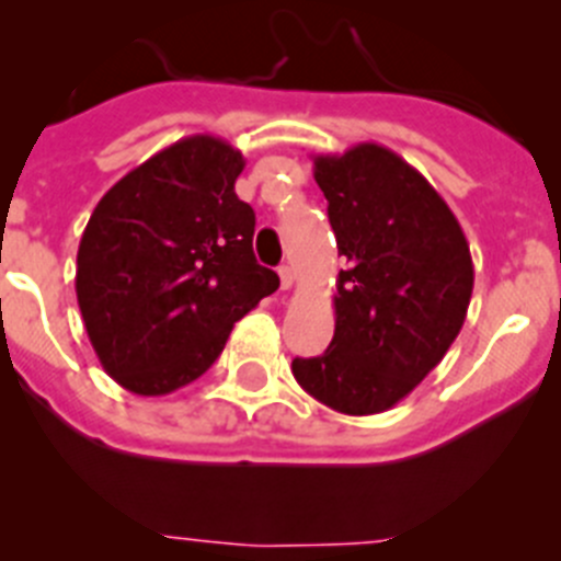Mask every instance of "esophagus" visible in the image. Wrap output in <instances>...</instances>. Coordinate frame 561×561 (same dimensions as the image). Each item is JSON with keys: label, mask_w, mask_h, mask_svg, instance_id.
Wrapping results in <instances>:
<instances>
[{"label": "esophagus", "mask_w": 561, "mask_h": 561, "mask_svg": "<svg viewBox=\"0 0 561 561\" xmlns=\"http://www.w3.org/2000/svg\"><path fill=\"white\" fill-rule=\"evenodd\" d=\"M279 282H282V290H290L293 282H296V271L290 265H282L279 268Z\"/></svg>", "instance_id": "1"}]
</instances>
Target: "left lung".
Returning a JSON list of instances; mask_svg holds the SVG:
<instances>
[{"label": "left lung", "mask_w": 561, "mask_h": 561, "mask_svg": "<svg viewBox=\"0 0 561 561\" xmlns=\"http://www.w3.org/2000/svg\"><path fill=\"white\" fill-rule=\"evenodd\" d=\"M312 160L347 271L336 279L331 344L293 360V375L331 410L375 415L454 344L472 298V254L448 203L396 151L358 144Z\"/></svg>", "instance_id": "left-lung-1"}]
</instances>
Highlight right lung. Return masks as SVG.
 I'll list each match as a JSON object with an SVG mask.
<instances>
[{"label":"right lung","instance_id":"add662e5","mask_svg":"<svg viewBox=\"0 0 561 561\" xmlns=\"http://www.w3.org/2000/svg\"><path fill=\"white\" fill-rule=\"evenodd\" d=\"M241 171L244 154L228 140L190 135L118 179L89 217L78 307L100 364L129 393L190 386L279 287L254 260Z\"/></svg>","mask_w":561,"mask_h":561}]
</instances>
